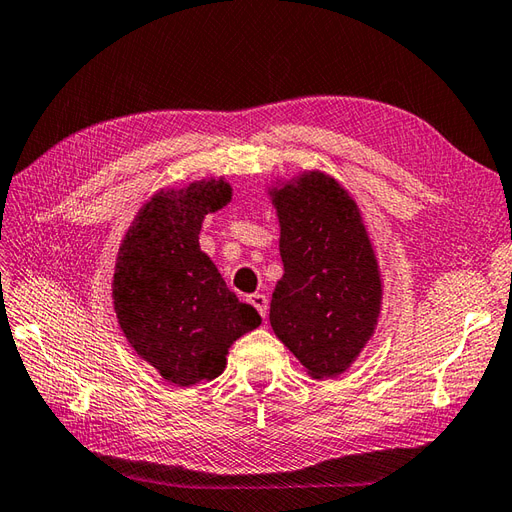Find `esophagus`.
I'll use <instances>...</instances> for the list:
<instances>
[{
    "instance_id": "obj_1",
    "label": "esophagus",
    "mask_w": 512,
    "mask_h": 512,
    "mask_svg": "<svg viewBox=\"0 0 512 512\" xmlns=\"http://www.w3.org/2000/svg\"><path fill=\"white\" fill-rule=\"evenodd\" d=\"M249 304L254 306V309L260 313V317H267V309H269V300H267V295L265 293H252L249 295Z\"/></svg>"
}]
</instances>
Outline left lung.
Listing matches in <instances>:
<instances>
[{"mask_svg":"<svg viewBox=\"0 0 512 512\" xmlns=\"http://www.w3.org/2000/svg\"><path fill=\"white\" fill-rule=\"evenodd\" d=\"M285 276L269 322L315 379L342 374L374 333L381 280L366 227L333 177L309 173L274 192Z\"/></svg>","mask_w":512,"mask_h":512,"instance_id":"1","label":"left lung"}]
</instances>
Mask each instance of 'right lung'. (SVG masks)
<instances>
[{"mask_svg":"<svg viewBox=\"0 0 512 512\" xmlns=\"http://www.w3.org/2000/svg\"><path fill=\"white\" fill-rule=\"evenodd\" d=\"M232 192L223 179L155 195L122 241L113 274V304L129 344L175 385L217 379L238 337L260 315L227 289L199 249L208 212Z\"/></svg>","mask_w":512,"mask_h":512,"instance_id":"right-lung-1","label":"right lung"}]
</instances>
